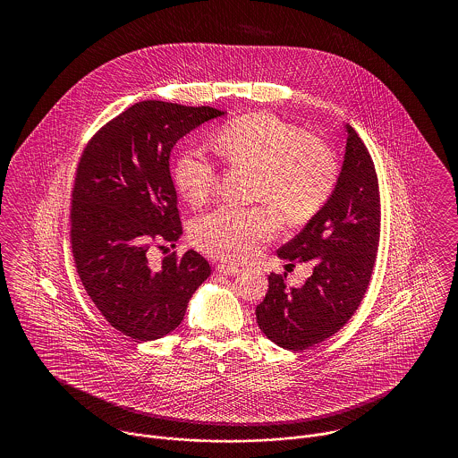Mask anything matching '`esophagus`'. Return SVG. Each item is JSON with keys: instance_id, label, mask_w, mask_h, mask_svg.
I'll return each instance as SVG.
<instances>
[{"instance_id": "obj_1", "label": "esophagus", "mask_w": 458, "mask_h": 458, "mask_svg": "<svg viewBox=\"0 0 458 458\" xmlns=\"http://www.w3.org/2000/svg\"><path fill=\"white\" fill-rule=\"evenodd\" d=\"M218 269L219 275H225V276H235V275H239L240 267H237V266H232V264H218Z\"/></svg>"}]
</instances>
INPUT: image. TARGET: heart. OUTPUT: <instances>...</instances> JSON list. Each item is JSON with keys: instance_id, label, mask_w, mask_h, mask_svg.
<instances>
[{"instance_id": "b5f03b06", "label": "heart", "mask_w": 458, "mask_h": 458, "mask_svg": "<svg viewBox=\"0 0 458 458\" xmlns=\"http://www.w3.org/2000/svg\"><path fill=\"white\" fill-rule=\"evenodd\" d=\"M215 149L230 163L256 168L250 197L269 204L288 223L312 218L338 180L336 156L325 142L264 111L223 125ZM216 178V165L200 149L189 148L174 161V187L192 206L213 196ZM275 228L276 218L267 206H219L197 219L192 240L218 259L243 262L261 252Z\"/></svg>"}]
</instances>
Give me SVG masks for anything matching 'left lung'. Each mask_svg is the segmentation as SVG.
Returning a JSON list of instances; mask_svg holds the SVG:
<instances>
[{
	"instance_id": "obj_1",
	"label": "left lung",
	"mask_w": 458,
	"mask_h": 458,
	"mask_svg": "<svg viewBox=\"0 0 458 458\" xmlns=\"http://www.w3.org/2000/svg\"><path fill=\"white\" fill-rule=\"evenodd\" d=\"M342 172L327 204L302 232L278 249V258L312 264L301 288L286 275L267 276L269 288L256 318L262 333L286 350L325 342L349 323L369 284L379 242V191L370 154L357 131L344 125Z\"/></svg>"
}]
</instances>
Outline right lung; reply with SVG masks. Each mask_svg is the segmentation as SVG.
Listing matches in <instances>:
<instances>
[{"label":"right lung","instance_id":"right-lung-1","mask_svg":"<svg viewBox=\"0 0 458 458\" xmlns=\"http://www.w3.org/2000/svg\"><path fill=\"white\" fill-rule=\"evenodd\" d=\"M209 106L140 101L90 140L72 192L70 239L77 273L111 327L135 342L166 336L211 266L196 250L153 266L154 242H176L182 221L170 174L174 144L223 116Z\"/></svg>","mask_w":458,"mask_h":458}]
</instances>
